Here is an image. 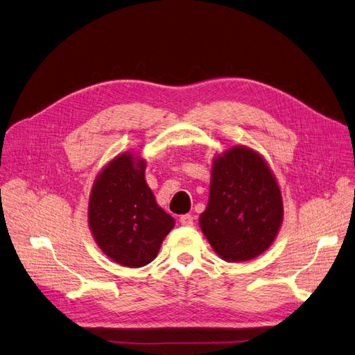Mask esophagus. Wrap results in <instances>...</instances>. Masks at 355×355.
Masks as SVG:
<instances>
[{"label": "esophagus", "mask_w": 355, "mask_h": 355, "mask_svg": "<svg viewBox=\"0 0 355 355\" xmlns=\"http://www.w3.org/2000/svg\"><path fill=\"white\" fill-rule=\"evenodd\" d=\"M179 220H180V223L183 226H192L193 225V217L191 214H183V216H180Z\"/></svg>", "instance_id": "1"}]
</instances>
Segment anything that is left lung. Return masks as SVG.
<instances>
[{"label":"left lung","instance_id":"left-lung-1","mask_svg":"<svg viewBox=\"0 0 355 355\" xmlns=\"http://www.w3.org/2000/svg\"><path fill=\"white\" fill-rule=\"evenodd\" d=\"M282 218V195L261 155L247 146H234L216 157L200 226L223 260L247 261L264 252Z\"/></svg>","mask_w":355,"mask_h":355}]
</instances>
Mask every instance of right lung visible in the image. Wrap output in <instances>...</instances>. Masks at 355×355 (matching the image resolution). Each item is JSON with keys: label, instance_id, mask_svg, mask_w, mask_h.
Segmentation results:
<instances>
[{"label": "right lung", "instance_id": "right-lung-1", "mask_svg": "<svg viewBox=\"0 0 355 355\" xmlns=\"http://www.w3.org/2000/svg\"><path fill=\"white\" fill-rule=\"evenodd\" d=\"M144 172V160L120 154L95 179L89 197L88 218L95 242L126 267L151 263L175 226V218L157 205Z\"/></svg>", "mask_w": 355, "mask_h": 355}]
</instances>
